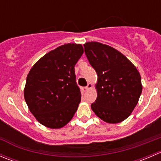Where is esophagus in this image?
Here are the masks:
<instances>
[{
    "mask_svg": "<svg viewBox=\"0 0 161 161\" xmlns=\"http://www.w3.org/2000/svg\"><path fill=\"white\" fill-rule=\"evenodd\" d=\"M92 88V84H90V83H88V85L86 86L85 87V90H90V89Z\"/></svg>",
    "mask_w": 161,
    "mask_h": 161,
    "instance_id": "34e87169",
    "label": "esophagus"
}]
</instances>
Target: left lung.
<instances>
[{"label": "left lung", "instance_id": "8db88e82", "mask_svg": "<svg viewBox=\"0 0 161 161\" xmlns=\"http://www.w3.org/2000/svg\"><path fill=\"white\" fill-rule=\"evenodd\" d=\"M84 49L98 76L97 97L91 108L105 122H121L129 118L142 93L140 74L125 55L108 45L88 42Z\"/></svg>", "mask_w": 161, "mask_h": 161}]
</instances>
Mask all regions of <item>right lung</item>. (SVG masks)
<instances>
[{
	"label": "right lung",
	"instance_id": "right-lung-1",
	"mask_svg": "<svg viewBox=\"0 0 161 161\" xmlns=\"http://www.w3.org/2000/svg\"><path fill=\"white\" fill-rule=\"evenodd\" d=\"M83 53L81 44L68 43L48 52L30 69L24 97L36 119L50 129L71 121L81 101L75 65Z\"/></svg>",
	"mask_w": 161,
	"mask_h": 161
}]
</instances>
